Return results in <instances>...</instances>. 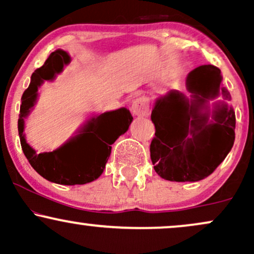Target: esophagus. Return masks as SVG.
I'll return each mask as SVG.
<instances>
[{
	"mask_svg": "<svg viewBox=\"0 0 254 254\" xmlns=\"http://www.w3.org/2000/svg\"><path fill=\"white\" fill-rule=\"evenodd\" d=\"M131 111L137 117H144L149 113V101L147 98L139 97L136 98L131 105Z\"/></svg>",
	"mask_w": 254,
	"mask_h": 254,
	"instance_id": "34e87169",
	"label": "esophagus"
}]
</instances>
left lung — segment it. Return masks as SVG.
I'll return each instance as SVG.
<instances>
[{"label": "left lung", "instance_id": "8db88e82", "mask_svg": "<svg viewBox=\"0 0 254 254\" xmlns=\"http://www.w3.org/2000/svg\"><path fill=\"white\" fill-rule=\"evenodd\" d=\"M221 70L205 64L189 72L186 89L156 98L151 111L155 137L150 159L160 177L171 182H198L226 159L235 139V112ZM222 96L210 106V100Z\"/></svg>", "mask_w": 254, "mask_h": 254}]
</instances>
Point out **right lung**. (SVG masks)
Instances as JSON below:
<instances>
[{
    "mask_svg": "<svg viewBox=\"0 0 254 254\" xmlns=\"http://www.w3.org/2000/svg\"><path fill=\"white\" fill-rule=\"evenodd\" d=\"M70 61L68 52L58 49L49 56L42 68L32 74L30 86L21 98L17 130L22 151L37 173L61 185H83L103 174L111 155V145L127 132L133 118L125 107L92 116L57 149L37 153L26 141L25 119L37 103L38 89L44 81H54Z\"/></svg>",
    "mask_w": 254,
    "mask_h": 254,
    "instance_id": "obj_1",
    "label": "right lung"
}]
</instances>
